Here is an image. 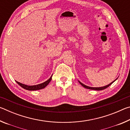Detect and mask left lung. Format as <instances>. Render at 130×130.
Instances as JSON below:
<instances>
[{
  "label": "left lung",
  "instance_id": "1",
  "mask_svg": "<svg viewBox=\"0 0 130 130\" xmlns=\"http://www.w3.org/2000/svg\"><path fill=\"white\" fill-rule=\"evenodd\" d=\"M117 79V78H116ZM112 81V82L111 83H110L109 84H108V85H106V86H104V87H98V88H96V87H88V86H87V85H84V84H83V83H81L80 81H78V82L80 83V84L82 85L83 87H84V88H87V89H92V90H96V91H101V90H103V89H105V88H108V87L109 85H111L112 84L114 81Z\"/></svg>",
  "mask_w": 130,
  "mask_h": 130
}]
</instances>
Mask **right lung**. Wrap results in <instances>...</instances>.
<instances>
[{
	"label": "right lung",
	"mask_w": 130,
	"mask_h": 130,
	"mask_svg": "<svg viewBox=\"0 0 130 130\" xmlns=\"http://www.w3.org/2000/svg\"><path fill=\"white\" fill-rule=\"evenodd\" d=\"M52 77V76L50 77V78L49 79V80H47L46 81H45V82L40 84H38L36 85H31V86L23 84L18 82V81H16V82L18 84L20 85L21 87H22L23 88L25 89L26 90H28V91H36V90H39V89H43V88H45L46 87L47 85L49 84V83L50 82V81H51Z\"/></svg>",
	"instance_id": "1"
}]
</instances>
